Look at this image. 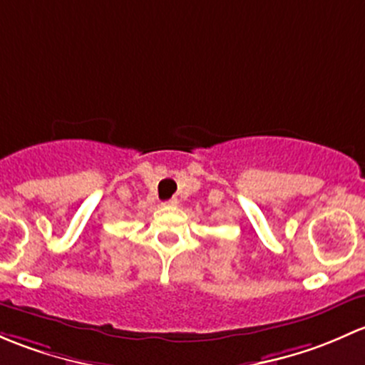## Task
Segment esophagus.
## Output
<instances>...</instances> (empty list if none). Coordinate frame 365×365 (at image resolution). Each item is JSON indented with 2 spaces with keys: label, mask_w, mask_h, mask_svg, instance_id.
<instances>
[{
  "label": "esophagus",
  "mask_w": 365,
  "mask_h": 365,
  "mask_svg": "<svg viewBox=\"0 0 365 365\" xmlns=\"http://www.w3.org/2000/svg\"><path fill=\"white\" fill-rule=\"evenodd\" d=\"M178 204H179L178 198H170V200L163 202V205H168V207H174V205H178Z\"/></svg>",
  "instance_id": "34e87169"
}]
</instances>
